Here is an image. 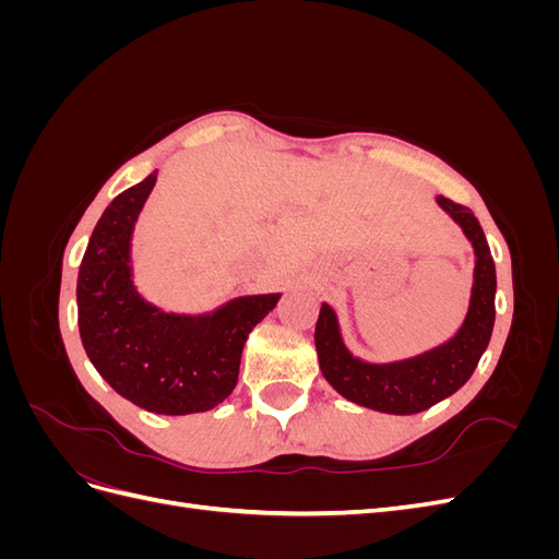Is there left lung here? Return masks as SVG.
<instances>
[{"label":"left lung","instance_id":"obj_1","mask_svg":"<svg viewBox=\"0 0 559 559\" xmlns=\"http://www.w3.org/2000/svg\"><path fill=\"white\" fill-rule=\"evenodd\" d=\"M452 222L462 228L473 249V284L468 308L448 341L413 357L394 361H366L354 354L341 331L337 312L321 302L314 345L321 373L337 394L364 408L386 415H415L452 396L476 370L495 329L497 267L485 233L471 210L436 195Z\"/></svg>","mask_w":559,"mask_h":559}]
</instances>
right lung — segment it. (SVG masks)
I'll list each match as a JSON object with an SVG mask.
<instances>
[{"label":"right lung","mask_w":559,"mask_h":559,"mask_svg":"<svg viewBox=\"0 0 559 559\" xmlns=\"http://www.w3.org/2000/svg\"><path fill=\"white\" fill-rule=\"evenodd\" d=\"M158 170L111 200L79 267L83 349L116 394L158 415L207 413L238 384L251 329L282 294L235 296L207 312H167L146 300L132 270V235Z\"/></svg>","instance_id":"obj_1"}]
</instances>
